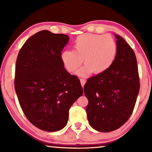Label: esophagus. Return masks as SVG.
Segmentation results:
<instances>
[{
  "label": "esophagus",
  "mask_w": 152,
  "mask_h": 152,
  "mask_svg": "<svg viewBox=\"0 0 152 152\" xmlns=\"http://www.w3.org/2000/svg\"><path fill=\"white\" fill-rule=\"evenodd\" d=\"M80 83H81L82 86L84 87V84H85V83H86V80L83 79V78H80Z\"/></svg>",
  "instance_id": "esophagus-1"
}]
</instances>
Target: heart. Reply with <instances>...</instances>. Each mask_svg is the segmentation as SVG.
Returning a JSON list of instances; mask_svg holds the SVG:
<instances>
[{"mask_svg":"<svg viewBox=\"0 0 152 152\" xmlns=\"http://www.w3.org/2000/svg\"><path fill=\"white\" fill-rule=\"evenodd\" d=\"M74 50H65L61 59L67 70L73 72L83 61L85 66L78 71V74L85 76L92 72L101 74L107 71L114 62L117 53V45L109 35L84 33L76 38Z\"/></svg>","mask_w":152,"mask_h":152,"instance_id":"1","label":"heart"}]
</instances>
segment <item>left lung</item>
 <instances>
[{"instance_id": "left-lung-1", "label": "left lung", "mask_w": 152, "mask_h": 152, "mask_svg": "<svg viewBox=\"0 0 152 152\" xmlns=\"http://www.w3.org/2000/svg\"><path fill=\"white\" fill-rule=\"evenodd\" d=\"M117 53L107 71L87 80L84 92L90 125L101 132L116 130L127 121L140 88L137 63L133 49L115 35Z\"/></svg>"}]
</instances>
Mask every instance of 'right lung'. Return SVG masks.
Here are the masks:
<instances>
[{
  "label": "right lung",
  "mask_w": 152,
  "mask_h": 152,
  "mask_svg": "<svg viewBox=\"0 0 152 152\" xmlns=\"http://www.w3.org/2000/svg\"><path fill=\"white\" fill-rule=\"evenodd\" d=\"M64 34L43 30L31 36L18 54L15 88L27 119L41 130L57 132L66 125L70 107L83 94L78 77L64 67Z\"/></svg>",
  "instance_id": "1"
}]
</instances>
